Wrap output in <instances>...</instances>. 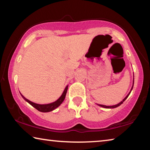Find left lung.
Masks as SVG:
<instances>
[{
    "mask_svg": "<svg viewBox=\"0 0 150 150\" xmlns=\"http://www.w3.org/2000/svg\"><path fill=\"white\" fill-rule=\"evenodd\" d=\"M134 81H133V85H132V89H131V90H130V91H129V93L127 94V96L125 97L124 99H123V100L120 102V103H119L118 104H117V105H111V106H107V105H101V104H97V105H98L99 106H100V107H102V108H108V109H113V108H117V107H118V106H120V105H122V104L123 103V102H124V101L125 100V99H126L127 97H128V96H129V94H130V93H131V91H132V90L133 89V87H134Z\"/></svg>",
    "mask_w": 150,
    "mask_h": 150,
    "instance_id": "8db88e82",
    "label": "left lung"
}]
</instances>
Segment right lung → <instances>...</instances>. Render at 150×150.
<instances>
[{"instance_id":"1","label":"right lung","mask_w":150,"mask_h":150,"mask_svg":"<svg viewBox=\"0 0 150 150\" xmlns=\"http://www.w3.org/2000/svg\"><path fill=\"white\" fill-rule=\"evenodd\" d=\"M67 89H68V85H67L65 90H64L63 92L62 95H61V97H59L57 100L53 102V103H48V104H38V103H33V102L29 101L28 99H26L25 97L21 93H20L23 98L25 99L26 101L28 102L30 105H31L33 108L37 109L38 111H41V112H49V111H53V110H54V109H55L57 108H58V107L63 103V101H64V99H65V98Z\"/></svg>"}]
</instances>
